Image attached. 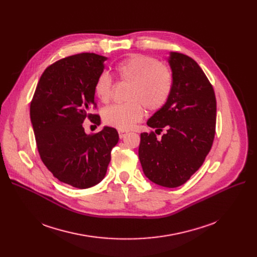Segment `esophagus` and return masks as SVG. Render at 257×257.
<instances>
[{"instance_id": "obj_1", "label": "esophagus", "mask_w": 257, "mask_h": 257, "mask_svg": "<svg viewBox=\"0 0 257 257\" xmlns=\"http://www.w3.org/2000/svg\"><path fill=\"white\" fill-rule=\"evenodd\" d=\"M127 134H128V131H126V130H118V137H119V139L125 138Z\"/></svg>"}]
</instances>
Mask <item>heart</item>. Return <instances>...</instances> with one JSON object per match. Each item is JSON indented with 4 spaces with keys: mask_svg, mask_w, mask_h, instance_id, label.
Wrapping results in <instances>:
<instances>
[{
    "mask_svg": "<svg viewBox=\"0 0 257 257\" xmlns=\"http://www.w3.org/2000/svg\"><path fill=\"white\" fill-rule=\"evenodd\" d=\"M120 81L128 83L126 103L105 108L103 121L119 130H128L140 121L144 107L148 111H157L167 103L172 90V75L168 67L145 55H131L114 66ZM93 93L102 102H109L111 97V78L101 73L93 84Z\"/></svg>",
    "mask_w": 257,
    "mask_h": 257,
    "instance_id": "heart-1",
    "label": "heart"
}]
</instances>
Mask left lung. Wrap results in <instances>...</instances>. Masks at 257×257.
Instances as JSON below:
<instances>
[{
  "label": "left lung",
  "instance_id": "1",
  "mask_svg": "<svg viewBox=\"0 0 257 257\" xmlns=\"http://www.w3.org/2000/svg\"><path fill=\"white\" fill-rule=\"evenodd\" d=\"M172 90L163 108L147 121L155 132L142 133L139 157L145 176L165 187L185 183L203 165L215 131L214 91L198 63L184 54L170 52Z\"/></svg>",
  "mask_w": 257,
  "mask_h": 257
}]
</instances>
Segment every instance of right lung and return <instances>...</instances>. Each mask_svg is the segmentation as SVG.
I'll use <instances>...</instances> for the list:
<instances>
[{
    "instance_id": "right-lung-1",
    "label": "right lung",
    "mask_w": 257,
    "mask_h": 257,
    "mask_svg": "<svg viewBox=\"0 0 257 257\" xmlns=\"http://www.w3.org/2000/svg\"><path fill=\"white\" fill-rule=\"evenodd\" d=\"M107 57L81 53L48 66L40 77L30 105V118L43 163L59 181L88 188L105 177L112 148L118 142L114 128L104 126L86 134V116L94 103L93 84L103 73Z\"/></svg>"
}]
</instances>
